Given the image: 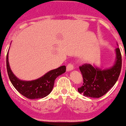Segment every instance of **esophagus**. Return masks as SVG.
<instances>
[{
    "label": "esophagus",
    "instance_id": "1",
    "mask_svg": "<svg viewBox=\"0 0 126 126\" xmlns=\"http://www.w3.org/2000/svg\"><path fill=\"white\" fill-rule=\"evenodd\" d=\"M72 69H74V66H73L72 64L69 63V64H68V65H67V72H69V71H72Z\"/></svg>",
    "mask_w": 126,
    "mask_h": 126
}]
</instances>
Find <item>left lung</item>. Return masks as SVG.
<instances>
[{
  "label": "left lung",
  "mask_w": 126,
  "mask_h": 126,
  "mask_svg": "<svg viewBox=\"0 0 126 126\" xmlns=\"http://www.w3.org/2000/svg\"><path fill=\"white\" fill-rule=\"evenodd\" d=\"M116 59L113 65L102 69L94 65L84 64L80 66L83 78V84L78 91L84 96L98 98L103 96L115 85L121 69V54L119 48L115 49Z\"/></svg>",
  "instance_id": "8db88e82"
}]
</instances>
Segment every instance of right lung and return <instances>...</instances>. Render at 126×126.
<instances>
[{
    "mask_svg": "<svg viewBox=\"0 0 126 126\" xmlns=\"http://www.w3.org/2000/svg\"><path fill=\"white\" fill-rule=\"evenodd\" d=\"M7 54V70L10 81L16 90L29 99L43 98L50 94L53 89L55 79L65 72V65L50 70L44 75L33 80H22L17 78L11 71Z\"/></svg>",
    "mask_w": 126,
    "mask_h": 126,
    "instance_id": "1",
    "label": "right lung"
}]
</instances>
